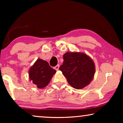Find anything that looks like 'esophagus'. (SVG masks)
I'll use <instances>...</instances> for the list:
<instances>
[{"instance_id":"esophagus-1","label":"esophagus","mask_w":123,"mask_h":123,"mask_svg":"<svg viewBox=\"0 0 123 123\" xmlns=\"http://www.w3.org/2000/svg\"><path fill=\"white\" fill-rule=\"evenodd\" d=\"M59 67H60L59 64H57V65H56L55 67H54V68H55V69H56V70H58L59 69Z\"/></svg>"}]
</instances>
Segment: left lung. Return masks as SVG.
I'll use <instances>...</instances> for the list:
<instances>
[{"label": "left lung", "instance_id": "obj_1", "mask_svg": "<svg viewBox=\"0 0 123 123\" xmlns=\"http://www.w3.org/2000/svg\"><path fill=\"white\" fill-rule=\"evenodd\" d=\"M59 69L70 86L75 89H81L92 80L95 65L86 54L68 52L63 55V64L60 67Z\"/></svg>", "mask_w": 123, "mask_h": 123}]
</instances>
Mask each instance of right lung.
Segmentation results:
<instances>
[{
	"label": "right lung",
	"instance_id": "right-lung-1",
	"mask_svg": "<svg viewBox=\"0 0 123 123\" xmlns=\"http://www.w3.org/2000/svg\"><path fill=\"white\" fill-rule=\"evenodd\" d=\"M47 61L38 59L29 70V78L38 88L47 86L56 73Z\"/></svg>",
	"mask_w": 123,
	"mask_h": 123
}]
</instances>
